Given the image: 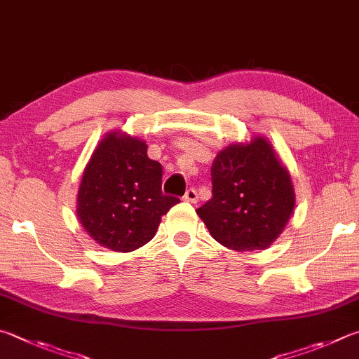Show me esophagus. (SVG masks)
<instances>
[{
	"mask_svg": "<svg viewBox=\"0 0 359 359\" xmlns=\"http://www.w3.org/2000/svg\"><path fill=\"white\" fill-rule=\"evenodd\" d=\"M184 201H187V202H196L198 201L196 190H194V188H188L187 193H185V196H184Z\"/></svg>",
	"mask_w": 359,
	"mask_h": 359,
	"instance_id": "obj_1",
	"label": "esophagus"
}]
</instances>
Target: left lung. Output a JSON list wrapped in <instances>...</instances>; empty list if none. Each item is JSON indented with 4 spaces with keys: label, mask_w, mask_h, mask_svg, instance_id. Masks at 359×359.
<instances>
[{
    "label": "left lung",
    "mask_w": 359,
    "mask_h": 359,
    "mask_svg": "<svg viewBox=\"0 0 359 359\" xmlns=\"http://www.w3.org/2000/svg\"><path fill=\"white\" fill-rule=\"evenodd\" d=\"M212 198L196 213L212 237L233 251L264 250L278 238L295 205L290 175L269 141L231 144L212 165Z\"/></svg>",
    "instance_id": "obj_1"
}]
</instances>
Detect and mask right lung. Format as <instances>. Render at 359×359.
I'll list each match as a JSON object with an SVG mask.
<instances>
[{
  "mask_svg": "<svg viewBox=\"0 0 359 359\" xmlns=\"http://www.w3.org/2000/svg\"><path fill=\"white\" fill-rule=\"evenodd\" d=\"M163 168L138 138L109 133L95 149L78 191V217L97 243L128 252L146 245L180 199L161 191Z\"/></svg>",
  "mask_w": 359,
  "mask_h": 359,
  "instance_id": "right-lung-1",
  "label": "right lung"
}]
</instances>
